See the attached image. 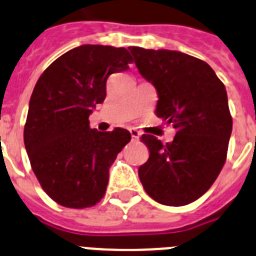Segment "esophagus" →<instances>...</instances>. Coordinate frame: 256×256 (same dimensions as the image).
<instances>
[{
  "label": "esophagus",
  "mask_w": 256,
  "mask_h": 256,
  "mask_svg": "<svg viewBox=\"0 0 256 256\" xmlns=\"http://www.w3.org/2000/svg\"><path fill=\"white\" fill-rule=\"evenodd\" d=\"M130 134L131 136H132V139H135V140H138V139L140 138V132H139L136 128H130Z\"/></svg>",
  "instance_id": "esophagus-1"
}]
</instances>
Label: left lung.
Here are the masks:
<instances>
[{
  "label": "left lung",
  "instance_id": "1",
  "mask_svg": "<svg viewBox=\"0 0 256 256\" xmlns=\"http://www.w3.org/2000/svg\"><path fill=\"white\" fill-rule=\"evenodd\" d=\"M128 50L158 94L156 114L176 128L166 144L142 136L150 158L139 168V179L162 205H188L208 192L226 162L232 134L226 86L208 63L180 51Z\"/></svg>",
  "mask_w": 256,
  "mask_h": 256
}]
</instances>
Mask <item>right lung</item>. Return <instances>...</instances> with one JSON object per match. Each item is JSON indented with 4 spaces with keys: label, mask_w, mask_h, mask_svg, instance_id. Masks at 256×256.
Masks as SVG:
<instances>
[{
    "label": "right lung",
    "mask_w": 256,
    "mask_h": 256,
    "mask_svg": "<svg viewBox=\"0 0 256 256\" xmlns=\"http://www.w3.org/2000/svg\"><path fill=\"white\" fill-rule=\"evenodd\" d=\"M131 62L124 48L81 45L58 58L36 84L24 146L40 184L59 205L84 208L103 198L110 168L131 135L121 128H90L88 116L106 99L108 77Z\"/></svg>",
    "instance_id": "obj_1"
}]
</instances>
